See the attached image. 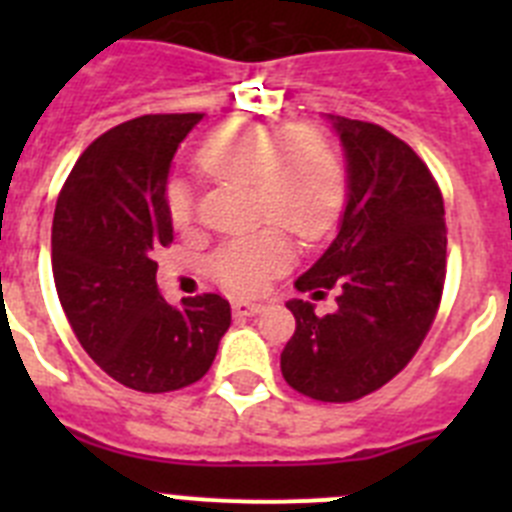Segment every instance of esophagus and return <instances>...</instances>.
Masks as SVG:
<instances>
[{"label":"esophagus","mask_w":512,"mask_h":512,"mask_svg":"<svg viewBox=\"0 0 512 512\" xmlns=\"http://www.w3.org/2000/svg\"><path fill=\"white\" fill-rule=\"evenodd\" d=\"M264 310L261 302H251V300H235L233 302V312L238 318H251V315H259Z\"/></svg>","instance_id":"esophagus-1"}]
</instances>
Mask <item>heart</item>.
<instances>
[{
	"label": "heart",
	"mask_w": 512,
	"mask_h": 512,
	"mask_svg": "<svg viewBox=\"0 0 512 512\" xmlns=\"http://www.w3.org/2000/svg\"><path fill=\"white\" fill-rule=\"evenodd\" d=\"M197 164L212 176L253 182L259 217L277 220L302 241L323 238L341 215V164L315 130L292 128L279 135L264 125L238 122L205 140ZM166 212L176 230L192 225L194 202L182 182H171L166 189ZM289 261L292 246L287 233L266 225L225 243L212 256V274L233 292L253 295L287 269Z\"/></svg>",
	"instance_id": "1"
}]
</instances>
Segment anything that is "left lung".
Returning <instances> with one entry per match:
<instances>
[{
	"label": "left lung",
	"mask_w": 512,
	"mask_h": 512,
	"mask_svg": "<svg viewBox=\"0 0 512 512\" xmlns=\"http://www.w3.org/2000/svg\"><path fill=\"white\" fill-rule=\"evenodd\" d=\"M346 156V210L338 235L295 282L338 310L289 300L295 336L282 351L292 390L351 402L400 374L431 330L446 279V220L436 179L418 153L374 122L328 115Z\"/></svg>",
	"instance_id": "obj_1"
}]
</instances>
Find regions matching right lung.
<instances>
[{
    "instance_id": "obj_1",
    "label": "right lung",
    "mask_w": 512,
    "mask_h": 512,
    "mask_svg": "<svg viewBox=\"0 0 512 512\" xmlns=\"http://www.w3.org/2000/svg\"><path fill=\"white\" fill-rule=\"evenodd\" d=\"M202 115H143L99 135L53 215V279L71 330L102 372L138 392H174L207 374L230 328L220 295L169 305L156 253L174 241L166 184Z\"/></svg>"
}]
</instances>
